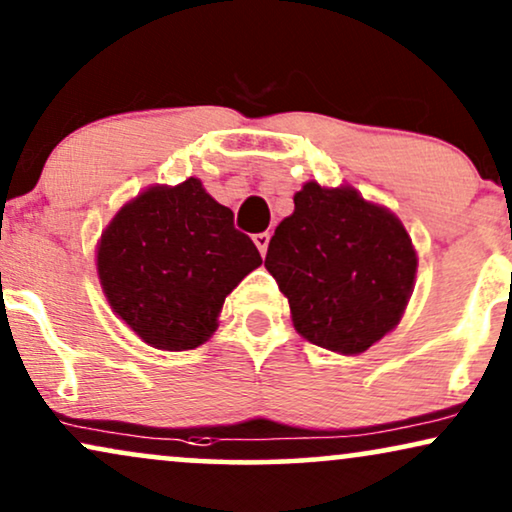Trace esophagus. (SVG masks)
I'll return each mask as SVG.
<instances>
[{
  "label": "esophagus",
  "mask_w": 512,
  "mask_h": 512,
  "mask_svg": "<svg viewBox=\"0 0 512 512\" xmlns=\"http://www.w3.org/2000/svg\"><path fill=\"white\" fill-rule=\"evenodd\" d=\"M257 245V250H260V255L264 257L267 255V248H269V241H271V234L269 231H262V234H255V238H252Z\"/></svg>",
  "instance_id": "1"
}]
</instances>
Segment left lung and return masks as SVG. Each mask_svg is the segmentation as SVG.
<instances>
[{
    "mask_svg": "<svg viewBox=\"0 0 512 512\" xmlns=\"http://www.w3.org/2000/svg\"><path fill=\"white\" fill-rule=\"evenodd\" d=\"M276 226L264 267L288 297L295 331L338 354H361L397 326L418 257L404 224L352 186L307 181Z\"/></svg>",
    "mask_w": 512,
    "mask_h": 512,
    "instance_id": "left-lung-1",
    "label": "left lung"
}]
</instances>
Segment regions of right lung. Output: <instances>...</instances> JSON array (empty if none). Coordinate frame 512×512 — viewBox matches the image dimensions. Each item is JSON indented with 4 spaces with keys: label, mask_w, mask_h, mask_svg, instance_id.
<instances>
[{
    "label": "right lung",
    "mask_w": 512,
    "mask_h": 512,
    "mask_svg": "<svg viewBox=\"0 0 512 512\" xmlns=\"http://www.w3.org/2000/svg\"><path fill=\"white\" fill-rule=\"evenodd\" d=\"M262 264L196 177L151 186L101 234L96 269L108 304L146 345L184 352L210 340L226 295Z\"/></svg>",
    "instance_id": "obj_1"
}]
</instances>
